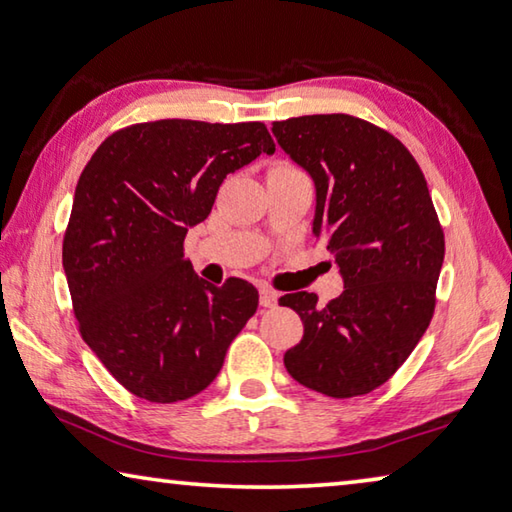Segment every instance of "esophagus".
Returning a JSON list of instances; mask_svg holds the SVG:
<instances>
[{
  "label": "esophagus",
  "mask_w": 512,
  "mask_h": 512,
  "mask_svg": "<svg viewBox=\"0 0 512 512\" xmlns=\"http://www.w3.org/2000/svg\"><path fill=\"white\" fill-rule=\"evenodd\" d=\"M259 305L266 307V309L275 307L277 305V293L273 289L262 287V289H259Z\"/></svg>",
  "instance_id": "1"
}]
</instances>
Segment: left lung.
<instances>
[{
	"mask_svg": "<svg viewBox=\"0 0 512 512\" xmlns=\"http://www.w3.org/2000/svg\"><path fill=\"white\" fill-rule=\"evenodd\" d=\"M273 135L314 178V235L345 282L327 305L307 291L280 298L305 325L284 366L327 397L366 395L409 359L436 309L445 235L427 180L395 135L343 112L273 121Z\"/></svg>",
	"mask_w": 512,
	"mask_h": 512,
	"instance_id": "obj_1",
	"label": "left lung"
}]
</instances>
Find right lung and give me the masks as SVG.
Segmentation results:
<instances>
[{"label":"right lung","instance_id":"1","mask_svg":"<svg viewBox=\"0 0 512 512\" xmlns=\"http://www.w3.org/2000/svg\"><path fill=\"white\" fill-rule=\"evenodd\" d=\"M273 151L262 121L160 119L112 133L85 164L63 268L83 341L128 393L171 404L219 375L259 293L241 277L198 280L185 235L228 173Z\"/></svg>","mask_w":512,"mask_h":512}]
</instances>
